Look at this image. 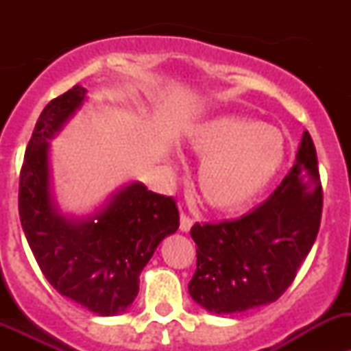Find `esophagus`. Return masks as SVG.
I'll use <instances>...</instances> for the list:
<instances>
[{"label":"esophagus","instance_id":"34e87169","mask_svg":"<svg viewBox=\"0 0 351 351\" xmlns=\"http://www.w3.org/2000/svg\"><path fill=\"white\" fill-rule=\"evenodd\" d=\"M192 226H193L192 219H190L189 215L182 214V217H180V231H182V232H190Z\"/></svg>","mask_w":351,"mask_h":351}]
</instances>
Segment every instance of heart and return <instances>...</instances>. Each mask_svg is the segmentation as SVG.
<instances>
[{
    "label": "heart",
    "mask_w": 351,
    "mask_h": 351,
    "mask_svg": "<svg viewBox=\"0 0 351 351\" xmlns=\"http://www.w3.org/2000/svg\"><path fill=\"white\" fill-rule=\"evenodd\" d=\"M186 143L204 158L197 175L198 192L219 212H238L253 204L285 161L280 130L238 113L202 120L190 130Z\"/></svg>",
    "instance_id": "obj_1"
}]
</instances>
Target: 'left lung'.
<instances>
[{
  "label": "left lung",
  "instance_id": "8db88e82",
  "mask_svg": "<svg viewBox=\"0 0 351 351\" xmlns=\"http://www.w3.org/2000/svg\"><path fill=\"white\" fill-rule=\"evenodd\" d=\"M321 210L316 147L304 130L292 169L263 204L236 221L192 228L198 246L192 299L212 314L275 302L316 241Z\"/></svg>",
  "mask_w": 351,
  "mask_h": 351
}]
</instances>
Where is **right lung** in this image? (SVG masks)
Returning <instances> with one entry per match:
<instances>
[{
	"mask_svg": "<svg viewBox=\"0 0 351 351\" xmlns=\"http://www.w3.org/2000/svg\"><path fill=\"white\" fill-rule=\"evenodd\" d=\"M74 86L42 110L20 173L19 210L28 246L49 284L98 316L123 314L139 292V275L159 243L175 234L171 197L141 182L117 189L90 214H64L56 200L51 141L83 107Z\"/></svg>",
	"mask_w": 351,
	"mask_h": 351,
	"instance_id": "right-lung-1",
	"label": "right lung"
}]
</instances>
